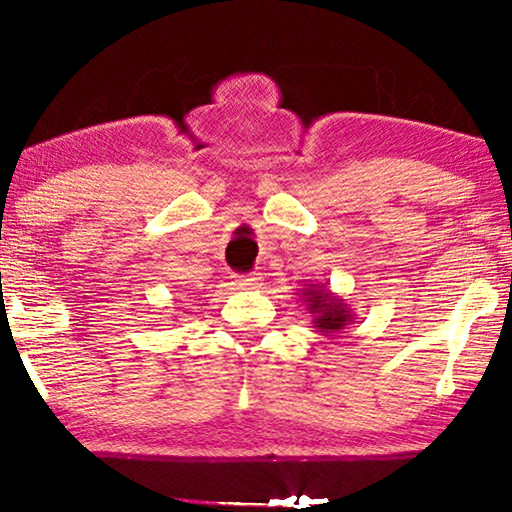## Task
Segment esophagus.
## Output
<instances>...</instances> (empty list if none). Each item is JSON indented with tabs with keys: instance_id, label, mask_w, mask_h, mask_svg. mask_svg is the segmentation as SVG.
<instances>
[{
	"instance_id": "esophagus-1",
	"label": "esophagus",
	"mask_w": 512,
	"mask_h": 512,
	"mask_svg": "<svg viewBox=\"0 0 512 512\" xmlns=\"http://www.w3.org/2000/svg\"><path fill=\"white\" fill-rule=\"evenodd\" d=\"M232 284L239 289H248V287H259L262 284V275L259 273H253V275H235V280H232Z\"/></svg>"
}]
</instances>
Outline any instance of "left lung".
Returning a JSON list of instances; mask_svg holds the SVG:
<instances>
[{
    "mask_svg": "<svg viewBox=\"0 0 512 512\" xmlns=\"http://www.w3.org/2000/svg\"><path fill=\"white\" fill-rule=\"evenodd\" d=\"M300 300L305 302V307L311 316V325L316 327V332L332 336L341 332L345 325L354 323L352 309L345 305L341 296H336L334 291H329L323 284H305L300 289Z\"/></svg>",
    "mask_w": 512,
    "mask_h": 512,
    "instance_id": "8db88e82",
    "label": "left lung"
}]
</instances>
